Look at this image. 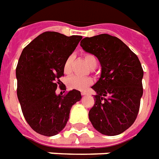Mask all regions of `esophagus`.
<instances>
[{"label":"esophagus","instance_id":"esophagus-1","mask_svg":"<svg viewBox=\"0 0 159 159\" xmlns=\"http://www.w3.org/2000/svg\"><path fill=\"white\" fill-rule=\"evenodd\" d=\"M81 94H82V96H85L88 94V93H87V92H82V93H81Z\"/></svg>","mask_w":159,"mask_h":159}]
</instances>
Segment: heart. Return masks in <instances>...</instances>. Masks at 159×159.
Segmentation results:
<instances>
[{
    "label": "heart",
    "instance_id": "heart-1",
    "mask_svg": "<svg viewBox=\"0 0 159 159\" xmlns=\"http://www.w3.org/2000/svg\"><path fill=\"white\" fill-rule=\"evenodd\" d=\"M84 59L87 61V63L92 67L94 68L98 64V60L93 54L92 53H85ZM71 62H72V57L69 56L66 58L63 64V71L65 74H69L71 70ZM93 79L91 77H78V76H71L67 79L66 84L70 89H75V90L83 91L86 88L93 84Z\"/></svg>",
    "mask_w": 159,
    "mask_h": 159
}]
</instances>
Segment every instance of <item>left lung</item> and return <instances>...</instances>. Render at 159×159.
I'll use <instances>...</instances> for the list:
<instances>
[{
	"mask_svg": "<svg viewBox=\"0 0 159 159\" xmlns=\"http://www.w3.org/2000/svg\"><path fill=\"white\" fill-rule=\"evenodd\" d=\"M82 49L95 55L101 77L92 87L98 93L88 116L93 128L104 135L123 133L135 122L143 93V70L139 57L119 38L108 34L85 37Z\"/></svg>",
	"mask_w": 159,
	"mask_h": 159,
	"instance_id": "1",
	"label": "left lung"
}]
</instances>
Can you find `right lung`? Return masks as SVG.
Returning <instances> with one entry per match:
<instances>
[{"mask_svg":"<svg viewBox=\"0 0 159 159\" xmlns=\"http://www.w3.org/2000/svg\"><path fill=\"white\" fill-rule=\"evenodd\" d=\"M82 38L45 31L20 54L16 69L18 100L26 121L39 134L51 137L60 133L72 105L82 98L75 89L65 96L56 94L57 87L66 90L59 79L64 76L63 64Z\"/></svg>","mask_w":159,"mask_h":159,"instance_id":"1","label":"right lung"}]
</instances>
